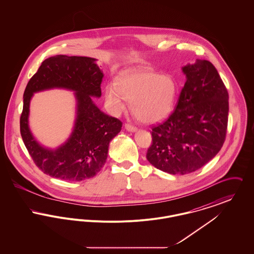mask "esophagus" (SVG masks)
<instances>
[{
    "instance_id": "esophagus-1",
    "label": "esophagus",
    "mask_w": 254,
    "mask_h": 254,
    "mask_svg": "<svg viewBox=\"0 0 254 254\" xmlns=\"http://www.w3.org/2000/svg\"><path fill=\"white\" fill-rule=\"evenodd\" d=\"M125 127L127 128V130L131 131V132H133V131H136V130L138 129L136 127H134V126L130 125V124H126V125H125Z\"/></svg>"
}]
</instances>
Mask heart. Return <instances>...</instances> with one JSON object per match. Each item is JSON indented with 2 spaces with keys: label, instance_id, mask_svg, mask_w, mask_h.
Returning <instances> with one entry per match:
<instances>
[{
  "label": "heart",
  "instance_id": "1",
  "mask_svg": "<svg viewBox=\"0 0 254 254\" xmlns=\"http://www.w3.org/2000/svg\"><path fill=\"white\" fill-rule=\"evenodd\" d=\"M177 96L178 85L174 78L145 67L122 73L116 85L109 84L105 89L111 112L120 113L128 100L134 115L147 124L165 119L173 109Z\"/></svg>",
  "mask_w": 254,
  "mask_h": 254
}]
</instances>
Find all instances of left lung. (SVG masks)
<instances>
[{
	"instance_id": "left-lung-1",
	"label": "left lung",
	"mask_w": 254,
	"mask_h": 254,
	"mask_svg": "<svg viewBox=\"0 0 254 254\" xmlns=\"http://www.w3.org/2000/svg\"><path fill=\"white\" fill-rule=\"evenodd\" d=\"M187 81L176 108L151 127L147 161L156 169L184 175L201 169L226 140L229 93L217 69L206 60L183 67Z\"/></svg>"
}]
</instances>
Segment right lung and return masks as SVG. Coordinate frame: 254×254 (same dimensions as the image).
<instances>
[{"label":"right lung","mask_w":254,"mask_h":254,"mask_svg":"<svg viewBox=\"0 0 254 254\" xmlns=\"http://www.w3.org/2000/svg\"><path fill=\"white\" fill-rule=\"evenodd\" d=\"M94 61L82 56L50 57L42 63L25 87L21 135L38 169L53 178L83 181L94 177L106 163L110 141L121 131L123 123L102 112L91 99L101 96L104 77ZM53 87L76 91L78 103L73 134L56 151L39 145L28 128L29 102L33 93Z\"/></svg>","instance_id":"right-lung-1"}]
</instances>
